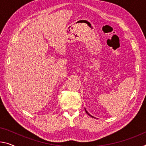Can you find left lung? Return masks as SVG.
Wrapping results in <instances>:
<instances>
[{
  "mask_svg": "<svg viewBox=\"0 0 146 146\" xmlns=\"http://www.w3.org/2000/svg\"><path fill=\"white\" fill-rule=\"evenodd\" d=\"M85 111H86V114H87L88 115H90V116H91V117H93V116H92V115H90V114H89V113L87 112V110H86V108H85Z\"/></svg>",
  "mask_w": 146,
  "mask_h": 146,
  "instance_id": "1",
  "label": "left lung"
}]
</instances>
